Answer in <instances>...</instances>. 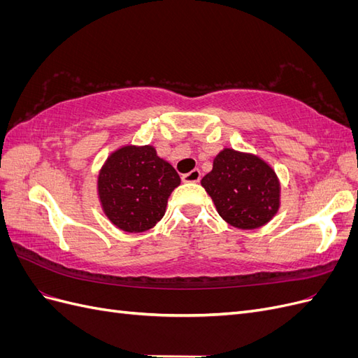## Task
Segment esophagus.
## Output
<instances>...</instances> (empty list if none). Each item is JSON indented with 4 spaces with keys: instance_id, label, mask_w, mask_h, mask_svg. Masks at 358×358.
I'll return each mask as SVG.
<instances>
[{
    "instance_id": "1",
    "label": "esophagus",
    "mask_w": 358,
    "mask_h": 358,
    "mask_svg": "<svg viewBox=\"0 0 358 358\" xmlns=\"http://www.w3.org/2000/svg\"><path fill=\"white\" fill-rule=\"evenodd\" d=\"M201 179V173L199 169H194L189 173H185V175H182V180L187 182V183H194V182H199Z\"/></svg>"
}]
</instances>
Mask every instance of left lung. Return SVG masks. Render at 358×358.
I'll return each instance as SVG.
<instances>
[{
	"label": "left lung",
	"mask_w": 358,
	"mask_h": 358,
	"mask_svg": "<svg viewBox=\"0 0 358 358\" xmlns=\"http://www.w3.org/2000/svg\"><path fill=\"white\" fill-rule=\"evenodd\" d=\"M216 210L230 225L254 230L272 220L279 208V182L268 164L251 154L224 149L212 171L201 179Z\"/></svg>",
	"instance_id": "obj_1"
}]
</instances>
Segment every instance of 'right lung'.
<instances>
[{
    "instance_id": "obj_1",
    "label": "right lung",
    "mask_w": 358,
    "mask_h": 358,
    "mask_svg": "<svg viewBox=\"0 0 358 358\" xmlns=\"http://www.w3.org/2000/svg\"><path fill=\"white\" fill-rule=\"evenodd\" d=\"M180 178L152 146L117 149L103 166L99 196L103 210L117 229L146 231L162 218L169 196Z\"/></svg>"
}]
</instances>
